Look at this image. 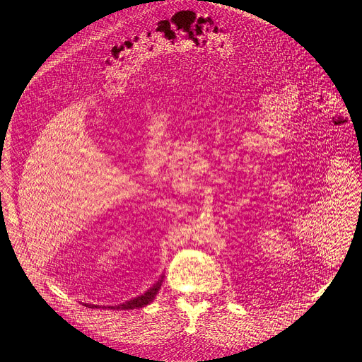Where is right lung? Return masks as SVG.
Here are the masks:
<instances>
[{
  "mask_svg": "<svg viewBox=\"0 0 362 362\" xmlns=\"http://www.w3.org/2000/svg\"><path fill=\"white\" fill-rule=\"evenodd\" d=\"M162 282H163V276L154 284L150 289H147L143 295H140V296H136V298H133V299H130V300H126L124 303H122V305H115V306H107L109 309H137V308H143V306H146V305H148L150 302H153V299H154V296L158 295V292H159V289H160V286H162ZM87 305V303H86ZM88 308H98V305H87ZM106 308V306H105Z\"/></svg>",
  "mask_w": 362,
  "mask_h": 362,
  "instance_id": "add662e5",
  "label": "right lung"
}]
</instances>
